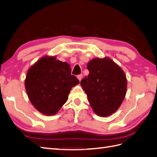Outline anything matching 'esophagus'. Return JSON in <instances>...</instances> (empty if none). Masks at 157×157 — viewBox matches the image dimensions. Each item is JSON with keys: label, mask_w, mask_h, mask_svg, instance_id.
Returning <instances> with one entry per match:
<instances>
[{"label": "esophagus", "mask_w": 157, "mask_h": 157, "mask_svg": "<svg viewBox=\"0 0 157 157\" xmlns=\"http://www.w3.org/2000/svg\"><path fill=\"white\" fill-rule=\"evenodd\" d=\"M77 78L79 80V81H80V80H81L82 78V75H77Z\"/></svg>", "instance_id": "esophagus-1"}]
</instances>
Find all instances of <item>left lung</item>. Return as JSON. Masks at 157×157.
<instances>
[{"label": "left lung", "instance_id": "left-lung-1", "mask_svg": "<svg viewBox=\"0 0 157 157\" xmlns=\"http://www.w3.org/2000/svg\"><path fill=\"white\" fill-rule=\"evenodd\" d=\"M88 77L80 84L95 113L102 117L111 115L125 98L127 80L123 70L111 59L94 58L87 64Z\"/></svg>", "mask_w": 157, "mask_h": 157}]
</instances>
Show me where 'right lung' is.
Wrapping results in <instances>:
<instances>
[{
    "label": "right lung",
    "instance_id": "right-lung-1",
    "mask_svg": "<svg viewBox=\"0 0 157 157\" xmlns=\"http://www.w3.org/2000/svg\"><path fill=\"white\" fill-rule=\"evenodd\" d=\"M79 80L71 75L70 65L56 57H42L28 70L25 86L30 101L36 110L54 115L68 99L71 88Z\"/></svg>",
    "mask_w": 157,
    "mask_h": 157
}]
</instances>
